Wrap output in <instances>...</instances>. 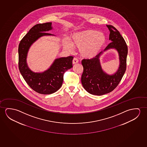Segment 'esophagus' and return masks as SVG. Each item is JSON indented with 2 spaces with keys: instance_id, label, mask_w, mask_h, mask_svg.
I'll return each instance as SVG.
<instances>
[{
  "instance_id": "1",
  "label": "esophagus",
  "mask_w": 147,
  "mask_h": 147,
  "mask_svg": "<svg viewBox=\"0 0 147 147\" xmlns=\"http://www.w3.org/2000/svg\"><path fill=\"white\" fill-rule=\"evenodd\" d=\"M78 63V60L76 58H74L73 59L72 63L73 65H75Z\"/></svg>"
}]
</instances>
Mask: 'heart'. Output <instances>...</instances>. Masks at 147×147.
Returning <instances> with one entry per match:
<instances>
[{
  "label": "heart",
  "instance_id": "1",
  "mask_svg": "<svg viewBox=\"0 0 147 147\" xmlns=\"http://www.w3.org/2000/svg\"><path fill=\"white\" fill-rule=\"evenodd\" d=\"M106 36L103 33L94 30H86L72 34L69 41L64 39L63 47L72 51L73 47L79 49L82 57L87 59L95 58L101 52L106 43Z\"/></svg>",
  "mask_w": 147,
  "mask_h": 147
}]
</instances>
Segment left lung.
Returning <instances> with one entry per match:
<instances>
[{"mask_svg": "<svg viewBox=\"0 0 147 147\" xmlns=\"http://www.w3.org/2000/svg\"><path fill=\"white\" fill-rule=\"evenodd\" d=\"M110 32L109 40L111 42L105 49H113L119 55V66L113 75H109L101 68L99 58L103 54L100 52L97 56L90 59L82 61L84 72L82 74V83L84 88L92 95L101 96L110 93L115 89L121 80L126 69V59L128 47L124 39L115 27L106 25Z\"/></svg>", "mask_w": 147, "mask_h": 147, "instance_id": "left-lung-1", "label": "left lung"}]
</instances>
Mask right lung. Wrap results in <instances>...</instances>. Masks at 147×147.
Returning <instances> with one entry per match:
<instances>
[{
    "label": "right lung",
    "mask_w": 147,
    "mask_h": 147,
    "mask_svg": "<svg viewBox=\"0 0 147 147\" xmlns=\"http://www.w3.org/2000/svg\"><path fill=\"white\" fill-rule=\"evenodd\" d=\"M51 25V22L34 25L23 38L18 47L19 69L21 74L33 90L44 95L59 90L63 84V74L73 67L72 56L54 59L49 68L42 72H34L27 65V54L31 46L42 36H55L46 32L52 30Z\"/></svg>",
    "instance_id": "1"
}]
</instances>
